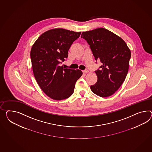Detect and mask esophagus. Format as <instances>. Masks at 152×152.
<instances>
[{
    "label": "esophagus",
    "instance_id": "esophagus-1",
    "mask_svg": "<svg viewBox=\"0 0 152 152\" xmlns=\"http://www.w3.org/2000/svg\"><path fill=\"white\" fill-rule=\"evenodd\" d=\"M89 72V70H87V69H86V70H83V73H84V74H85V73H88Z\"/></svg>",
    "mask_w": 152,
    "mask_h": 152
}]
</instances>
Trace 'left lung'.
Wrapping results in <instances>:
<instances>
[{"label": "left lung", "instance_id": "obj_1", "mask_svg": "<svg viewBox=\"0 0 152 152\" xmlns=\"http://www.w3.org/2000/svg\"><path fill=\"white\" fill-rule=\"evenodd\" d=\"M95 59L102 64L95 72L97 77L95 84L90 86L94 93L100 97H108L115 93L128 73L131 51L121 37L104 28L83 32Z\"/></svg>", "mask_w": 152, "mask_h": 152}]
</instances>
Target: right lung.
<instances>
[{"label": "right lung", "instance_id": "add662e5", "mask_svg": "<svg viewBox=\"0 0 152 152\" xmlns=\"http://www.w3.org/2000/svg\"><path fill=\"white\" fill-rule=\"evenodd\" d=\"M81 32L56 28L44 32L31 48V63L35 79L48 97L56 100L73 94L75 83L83 73L79 69L63 68L59 64Z\"/></svg>", "mask_w": 152, "mask_h": 152}]
</instances>
